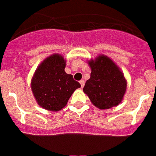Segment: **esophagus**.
<instances>
[{
  "label": "esophagus",
  "instance_id": "esophagus-1",
  "mask_svg": "<svg viewBox=\"0 0 156 156\" xmlns=\"http://www.w3.org/2000/svg\"><path fill=\"white\" fill-rule=\"evenodd\" d=\"M80 83L81 85V87H83V86H84V80H81L80 81Z\"/></svg>",
  "mask_w": 156,
  "mask_h": 156
}]
</instances>
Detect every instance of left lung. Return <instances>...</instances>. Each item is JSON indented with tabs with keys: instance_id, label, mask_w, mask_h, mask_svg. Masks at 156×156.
<instances>
[{
	"instance_id": "1",
	"label": "left lung",
	"mask_w": 156,
	"mask_h": 156,
	"mask_svg": "<svg viewBox=\"0 0 156 156\" xmlns=\"http://www.w3.org/2000/svg\"><path fill=\"white\" fill-rule=\"evenodd\" d=\"M91 73L83 89L94 106L108 109L123 99L127 82L120 68L110 58L100 55L88 61Z\"/></svg>"
}]
</instances>
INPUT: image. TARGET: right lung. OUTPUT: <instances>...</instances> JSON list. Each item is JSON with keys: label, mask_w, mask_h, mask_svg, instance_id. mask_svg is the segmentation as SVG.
<instances>
[{"label": "right lung", "mask_w": 156, "mask_h": 156, "mask_svg": "<svg viewBox=\"0 0 156 156\" xmlns=\"http://www.w3.org/2000/svg\"><path fill=\"white\" fill-rule=\"evenodd\" d=\"M66 61L59 54H53L38 66L31 80V90L41 107L57 112L67 105L71 95L80 87L73 75L65 71Z\"/></svg>", "instance_id": "add662e5"}]
</instances>
